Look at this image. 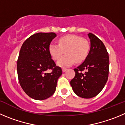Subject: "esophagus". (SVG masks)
Returning a JSON list of instances; mask_svg holds the SVG:
<instances>
[{
	"label": "esophagus",
	"mask_w": 125,
	"mask_h": 125,
	"mask_svg": "<svg viewBox=\"0 0 125 125\" xmlns=\"http://www.w3.org/2000/svg\"><path fill=\"white\" fill-rule=\"evenodd\" d=\"M66 70H67V69H66V68H62V72H65Z\"/></svg>",
	"instance_id": "esophagus-1"
}]
</instances>
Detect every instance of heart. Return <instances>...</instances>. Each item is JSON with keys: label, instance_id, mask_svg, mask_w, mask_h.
Segmentation results:
<instances>
[{"label": "heart", "instance_id": "heart-1", "mask_svg": "<svg viewBox=\"0 0 125 125\" xmlns=\"http://www.w3.org/2000/svg\"><path fill=\"white\" fill-rule=\"evenodd\" d=\"M89 42L76 35L63 36L59 39V44L51 43L49 45V52L53 60H58L65 51L66 55L57 62L62 68L72 66L75 61L82 62L89 54Z\"/></svg>", "mask_w": 125, "mask_h": 125}]
</instances>
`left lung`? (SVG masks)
I'll return each instance as SVG.
<instances>
[{
	"label": "left lung",
	"instance_id": "1",
	"mask_svg": "<svg viewBox=\"0 0 125 125\" xmlns=\"http://www.w3.org/2000/svg\"><path fill=\"white\" fill-rule=\"evenodd\" d=\"M87 36L91 44L89 54L83 63L74 68L75 76L70 81L74 93L84 99L94 97L103 89L109 71V57L104 43L93 34Z\"/></svg>",
	"mask_w": 125,
	"mask_h": 125
}]
</instances>
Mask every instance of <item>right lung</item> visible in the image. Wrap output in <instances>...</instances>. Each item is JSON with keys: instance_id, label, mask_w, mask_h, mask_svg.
Wrapping results in <instances>:
<instances>
[{"instance_id": "1", "label": "right lung", "mask_w": 125, "mask_h": 125, "mask_svg": "<svg viewBox=\"0 0 125 125\" xmlns=\"http://www.w3.org/2000/svg\"><path fill=\"white\" fill-rule=\"evenodd\" d=\"M57 36L54 32H39L23 42L17 61L21 87L35 100H44L54 94L57 80L62 74L49 52V45ZM52 69L51 73L46 71Z\"/></svg>"}]
</instances>
